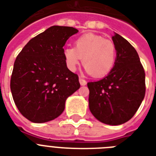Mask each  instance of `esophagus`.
I'll return each mask as SVG.
<instances>
[{
	"label": "esophagus",
	"mask_w": 156,
	"mask_h": 156,
	"mask_svg": "<svg viewBox=\"0 0 156 156\" xmlns=\"http://www.w3.org/2000/svg\"><path fill=\"white\" fill-rule=\"evenodd\" d=\"M79 83H80L81 86L87 85V81H86L85 79L82 78H79Z\"/></svg>",
	"instance_id": "1"
}]
</instances>
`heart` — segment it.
I'll use <instances>...</instances> for the list:
<instances>
[{"mask_svg":"<svg viewBox=\"0 0 156 156\" xmlns=\"http://www.w3.org/2000/svg\"><path fill=\"white\" fill-rule=\"evenodd\" d=\"M73 48L64 50L67 68L72 72L83 61L86 71L95 78L108 75L116 61V47L101 35L87 33L74 40Z\"/></svg>","mask_w":156,"mask_h":156,"instance_id":"b5f03b06","label":"heart"}]
</instances>
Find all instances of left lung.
Returning a JSON list of instances; mask_svg holds the SVG:
<instances>
[{
  "mask_svg": "<svg viewBox=\"0 0 156 156\" xmlns=\"http://www.w3.org/2000/svg\"><path fill=\"white\" fill-rule=\"evenodd\" d=\"M116 58L111 72L103 79L87 83L89 108L107 125L118 126L138 111L146 92L145 71L135 48L118 34L112 37Z\"/></svg>",
  "mask_w": 156,
  "mask_h": 156,
  "instance_id": "1",
  "label": "left lung"
}]
</instances>
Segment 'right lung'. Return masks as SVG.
<instances>
[{
    "mask_svg": "<svg viewBox=\"0 0 156 156\" xmlns=\"http://www.w3.org/2000/svg\"><path fill=\"white\" fill-rule=\"evenodd\" d=\"M71 27L52 26L32 38L17 56L11 75L13 101L24 117L44 123L59 116L66 99L80 87L78 76L66 66V41L78 33Z\"/></svg>",
    "mask_w": 156,
    "mask_h": 156,
    "instance_id": "1",
    "label": "right lung"
}]
</instances>
